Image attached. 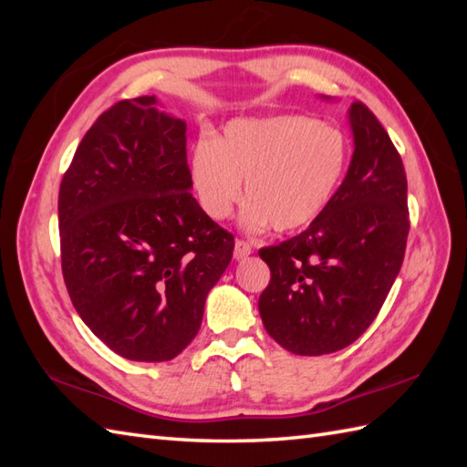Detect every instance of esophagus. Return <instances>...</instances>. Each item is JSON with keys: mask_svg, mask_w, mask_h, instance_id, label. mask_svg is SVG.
I'll return each instance as SVG.
<instances>
[{"mask_svg": "<svg viewBox=\"0 0 467 467\" xmlns=\"http://www.w3.org/2000/svg\"><path fill=\"white\" fill-rule=\"evenodd\" d=\"M251 253H253V246L249 243L243 241V239H236V243H234V259L236 261L246 259V256H249Z\"/></svg>", "mask_w": 467, "mask_h": 467, "instance_id": "1", "label": "esophagus"}]
</instances>
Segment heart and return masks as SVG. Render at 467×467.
Returning <instances> with one entry per match:
<instances>
[{
    "mask_svg": "<svg viewBox=\"0 0 467 467\" xmlns=\"http://www.w3.org/2000/svg\"><path fill=\"white\" fill-rule=\"evenodd\" d=\"M347 140L339 128L305 116L236 120L221 140H201L191 158V181L202 211L223 221L243 196L249 228L271 224L296 233L319 218L339 188Z\"/></svg>",
    "mask_w": 467,
    "mask_h": 467,
    "instance_id": "1",
    "label": "heart"
}]
</instances>
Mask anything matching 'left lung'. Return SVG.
I'll list each match as a JSON object with an SVG mask.
<instances>
[{
	"label": "left lung",
	"instance_id": "8db88e82",
	"mask_svg": "<svg viewBox=\"0 0 467 467\" xmlns=\"http://www.w3.org/2000/svg\"><path fill=\"white\" fill-rule=\"evenodd\" d=\"M349 116L355 152L331 204L301 234L259 251L271 269L259 299L263 325L295 355L335 353L359 339L408 244V178L398 148L363 102H353Z\"/></svg>",
	"mask_w": 467,
	"mask_h": 467
}]
</instances>
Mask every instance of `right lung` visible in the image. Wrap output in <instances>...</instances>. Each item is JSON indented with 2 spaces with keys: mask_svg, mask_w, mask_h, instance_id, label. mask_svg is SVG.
<instances>
[{
  "mask_svg": "<svg viewBox=\"0 0 467 467\" xmlns=\"http://www.w3.org/2000/svg\"><path fill=\"white\" fill-rule=\"evenodd\" d=\"M186 124L154 96L120 100L78 144L57 194L69 299L114 353L171 361L202 323L234 236L191 192Z\"/></svg>",
  "mask_w": 467,
  "mask_h": 467,
  "instance_id": "1",
  "label": "right lung"
}]
</instances>
